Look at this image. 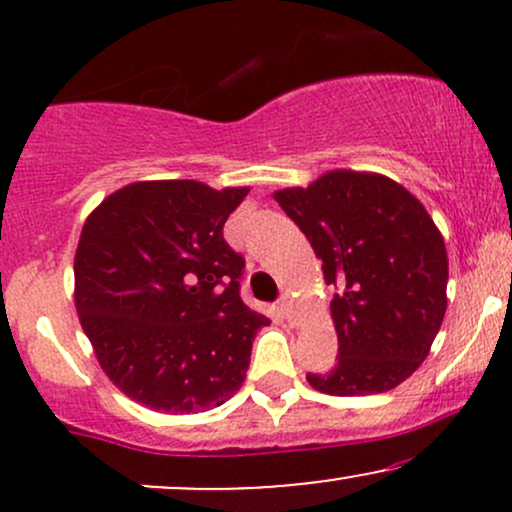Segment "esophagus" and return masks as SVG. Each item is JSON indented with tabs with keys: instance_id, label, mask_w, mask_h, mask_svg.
<instances>
[{
	"instance_id": "1",
	"label": "esophagus",
	"mask_w": 512,
	"mask_h": 512,
	"mask_svg": "<svg viewBox=\"0 0 512 512\" xmlns=\"http://www.w3.org/2000/svg\"><path fill=\"white\" fill-rule=\"evenodd\" d=\"M279 310H281V315L286 317V320L291 322L293 325V301L289 296H281V301H279Z\"/></svg>"
}]
</instances>
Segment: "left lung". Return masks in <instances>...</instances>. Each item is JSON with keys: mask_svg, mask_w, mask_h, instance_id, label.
<instances>
[{"mask_svg": "<svg viewBox=\"0 0 512 512\" xmlns=\"http://www.w3.org/2000/svg\"><path fill=\"white\" fill-rule=\"evenodd\" d=\"M322 260L337 363L308 373L325 395H378L431 351L448 308V252L424 204L378 173L330 170L274 195Z\"/></svg>", "mask_w": 512, "mask_h": 512, "instance_id": "8db88e82", "label": "left lung"}]
</instances>
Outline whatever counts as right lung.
I'll list each match as a JSON object with an SVG mask.
<instances>
[{
    "label": "right lung",
    "instance_id": "1",
    "mask_svg": "<svg viewBox=\"0 0 512 512\" xmlns=\"http://www.w3.org/2000/svg\"><path fill=\"white\" fill-rule=\"evenodd\" d=\"M248 187L132 182L84 223L74 301L113 383L166 414L221 407L243 385L252 339L269 320L240 298L245 260L223 223Z\"/></svg>",
    "mask_w": 512,
    "mask_h": 512
}]
</instances>
